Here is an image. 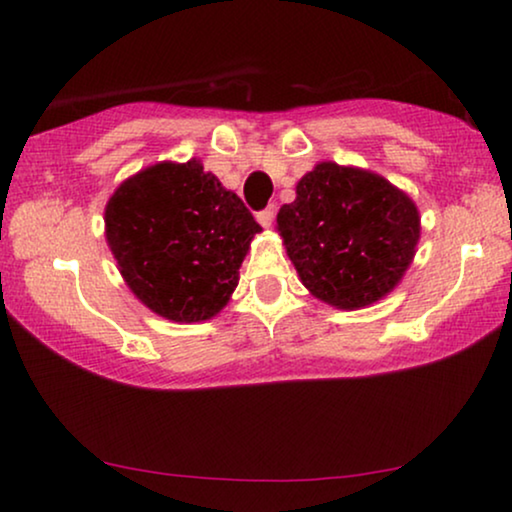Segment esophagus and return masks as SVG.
Segmentation results:
<instances>
[{"label": "esophagus", "mask_w": 512, "mask_h": 512, "mask_svg": "<svg viewBox=\"0 0 512 512\" xmlns=\"http://www.w3.org/2000/svg\"><path fill=\"white\" fill-rule=\"evenodd\" d=\"M256 221L261 223L263 228H270V226H272V221H275V205L265 207L263 212H258V214H256Z\"/></svg>", "instance_id": "1"}]
</instances>
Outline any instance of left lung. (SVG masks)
Instances as JSON below:
<instances>
[{
    "instance_id": "obj_1",
    "label": "left lung",
    "mask_w": 512,
    "mask_h": 512,
    "mask_svg": "<svg viewBox=\"0 0 512 512\" xmlns=\"http://www.w3.org/2000/svg\"><path fill=\"white\" fill-rule=\"evenodd\" d=\"M277 233L300 282L321 303L361 310L389 296L415 258L422 216L382 174L333 160L296 184Z\"/></svg>"
}]
</instances>
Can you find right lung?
Wrapping results in <instances>:
<instances>
[{
  "instance_id": "add662e5",
  "label": "right lung",
  "mask_w": 512,
  "mask_h": 512,
  "mask_svg": "<svg viewBox=\"0 0 512 512\" xmlns=\"http://www.w3.org/2000/svg\"><path fill=\"white\" fill-rule=\"evenodd\" d=\"M244 202L200 160H160L104 207V237L123 282L158 317L193 324L228 305L261 233Z\"/></svg>"
}]
</instances>
